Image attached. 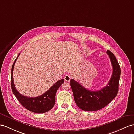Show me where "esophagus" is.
Listing matches in <instances>:
<instances>
[{"label":"esophagus","instance_id":"34e87169","mask_svg":"<svg viewBox=\"0 0 134 134\" xmlns=\"http://www.w3.org/2000/svg\"><path fill=\"white\" fill-rule=\"evenodd\" d=\"M71 79V76L69 74H66L64 77V80L65 81H67V82H69Z\"/></svg>","mask_w":134,"mask_h":134}]
</instances>
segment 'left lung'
<instances>
[{
	"instance_id": "8db88e82",
	"label": "left lung",
	"mask_w": 134,
	"mask_h": 134,
	"mask_svg": "<svg viewBox=\"0 0 134 134\" xmlns=\"http://www.w3.org/2000/svg\"><path fill=\"white\" fill-rule=\"evenodd\" d=\"M106 53L109 55L112 65L113 73L105 87L98 91H91L73 79L70 81L75 102L82 110L94 111L102 109L111 102L118 94L120 68L112 52L108 50Z\"/></svg>"
}]
</instances>
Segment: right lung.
I'll return each mask as SVG.
<instances>
[{"label": "right lung", "mask_w": 134, "mask_h": 134, "mask_svg": "<svg viewBox=\"0 0 134 134\" xmlns=\"http://www.w3.org/2000/svg\"><path fill=\"white\" fill-rule=\"evenodd\" d=\"M16 58L12 66L11 69V88L12 92L16 98L18 99L21 105L32 112L35 113H44L51 110L54 105L55 97L57 90L64 82V79H61L55 83L49 89L42 95L36 97H28L22 96L18 92L15 86L13 78V70H14L15 62L19 54Z\"/></svg>", "instance_id": "right-lung-1"}]
</instances>
